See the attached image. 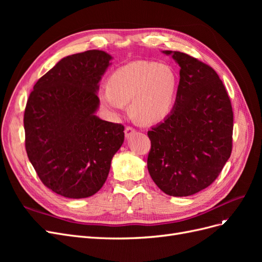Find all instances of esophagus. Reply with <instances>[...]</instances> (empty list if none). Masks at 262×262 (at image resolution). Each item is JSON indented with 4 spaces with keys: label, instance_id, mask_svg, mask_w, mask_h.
Listing matches in <instances>:
<instances>
[{
    "label": "esophagus",
    "instance_id": "34e87169",
    "mask_svg": "<svg viewBox=\"0 0 262 262\" xmlns=\"http://www.w3.org/2000/svg\"><path fill=\"white\" fill-rule=\"evenodd\" d=\"M134 133H136V130H134L133 128H131V126H126L125 130H124V134H125V138L126 139L131 138Z\"/></svg>",
    "mask_w": 262,
    "mask_h": 262
}]
</instances>
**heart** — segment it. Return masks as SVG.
Listing matches in <instances>:
<instances>
[{"instance_id":"obj_1","label":"heart","mask_w":262,"mask_h":262,"mask_svg":"<svg viewBox=\"0 0 262 262\" xmlns=\"http://www.w3.org/2000/svg\"><path fill=\"white\" fill-rule=\"evenodd\" d=\"M177 76L173 70L156 62L133 61L116 70L108 87L99 93L102 106L110 113L121 112L130 101L131 116L142 124H154L167 117L175 102Z\"/></svg>"}]
</instances>
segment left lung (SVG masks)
Here are the masks:
<instances>
[{
    "instance_id": "left-lung-1",
    "label": "left lung",
    "mask_w": 262,
    "mask_h": 262,
    "mask_svg": "<svg viewBox=\"0 0 262 262\" xmlns=\"http://www.w3.org/2000/svg\"><path fill=\"white\" fill-rule=\"evenodd\" d=\"M180 67L171 113L147 132V169L163 192L188 196L209 187L232 153L233 109L211 67L179 51H162Z\"/></svg>"
}]
</instances>
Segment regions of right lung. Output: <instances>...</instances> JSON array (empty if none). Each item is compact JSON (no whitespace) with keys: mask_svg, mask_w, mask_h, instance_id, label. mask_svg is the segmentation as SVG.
Returning <instances> with one entry per match:
<instances>
[{"mask_svg":"<svg viewBox=\"0 0 262 262\" xmlns=\"http://www.w3.org/2000/svg\"><path fill=\"white\" fill-rule=\"evenodd\" d=\"M113 57L89 50L61 59L35 84L24 115L25 146L53 192L82 199L105 184L124 126L96 116L99 82Z\"/></svg>","mask_w":262,"mask_h":262,"instance_id":"add662e5","label":"right lung"}]
</instances>
